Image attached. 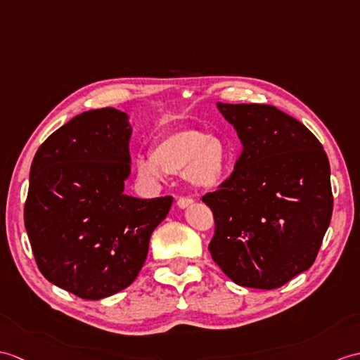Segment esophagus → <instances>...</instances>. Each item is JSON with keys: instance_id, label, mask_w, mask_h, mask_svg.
<instances>
[{"instance_id": "obj_1", "label": "esophagus", "mask_w": 360, "mask_h": 360, "mask_svg": "<svg viewBox=\"0 0 360 360\" xmlns=\"http://www.w3.org/2000/svg\"><path fill=\"white\" fill-rule=\"evenodd\" d=\"M178 207L179 208H186V207H188V205H191V204H193V199H191V198H179L178 199Z\"/></svg>"}]
</instances>
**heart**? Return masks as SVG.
I'll return each mask as SVG.
<instances>
[{"label":"heart","instance_id":"1","mask_svg":"<svg viewBox=\"0 0 360 360\" xmlns=\"http://www.w3.org/2000/svg\"><path fill=\"white\" fill-rule=\"evenodd\" d=\"M227 147L213 135L198 129H179L164 133L152 147V153L135 162L138 176L161 181L165 173L184 176L196 188L210 190L222 181L227 169Z\"/></svg>","mask_w":360,"mask_h":360}]
</instances>
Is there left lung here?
I'll use <instances>...</instances> for the list:
<instances>
[{"label": "left lung", "mask_w": 360, "mask_h": 360, "mask_svg": "<svg viewBox=\"0 0 360 360\" xmlns=\"http://www.w3.org/2000/svg\"><path fill=\"white\" fill-rule=\"evenodd\" d=\"M242 153L202 200L214 218L208 250L238 285L273 290L310 269L333 213L330 162L313 133L269 104L218 103Z\"/></svg>", "instance_id": "1"}]
</instances>
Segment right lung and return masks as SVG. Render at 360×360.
<instances>
[{"label":"right lung","instance_id":"obj_1","mask_svg":"<svg viewBox=\"0 0 360 360\" xmlns=\"http://www.w3.org/2000/svg\"><path fill=\"white\" fill-rule=\"evenodd\" d=\"M127 113L113 107L75 116L33 158L24 225L44 278L98 300L127 288L172 196L124 195L130 174Z\"/></svg>","mask_w":360,"mask_h":360}]
</instances>
